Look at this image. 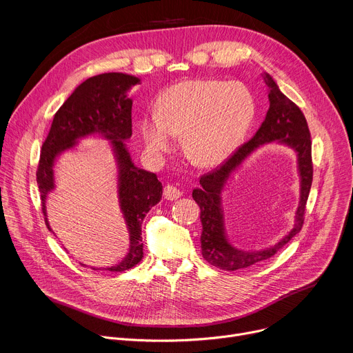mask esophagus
<instances>
[{
	"mask_svg": "<svg viewBox=\"0 0 353 353\" xmlns=\"http://www.w3.org/2000/svg\"><path fill=\"white\" fill-rule=\"evenodd\" d=\"M163 195H165V198H166L168 201H174V199L180 198V196L183 195V192H181V190H179L177 187L168 184V185L165 187V190H163Z\"/></svg>",
	"mask_w": 353,
	"mask_h": 353,
	"instance_id": "1",
	"label": "esophagus"
}]
</instances>
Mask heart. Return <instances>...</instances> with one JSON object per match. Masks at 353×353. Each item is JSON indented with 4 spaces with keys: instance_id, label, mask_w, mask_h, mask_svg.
I'll use <instances>...</instances> for the list:
<instances>
[{
    "instance_id": "b5f03b06",
    "label": "heart",
    "mask_w": 353,
    "mask_h": 353,
    "mask_svg": "<svg viewBox=\"0 0 353 353\" xmlns=\"http://www.w3.org/2000/svg\"><path fill=\"white\" fill-rule=\"evenodd\" d=\"M256 116V97L240 81L192 79L170 86L157 113L145 116L139 132L148 152L161 158L183 137L185 157L198 166L225 162Z\"/></svg>"
}]
</instances>
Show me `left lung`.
<instances>
[{
    "label": "left lung",
    "mask_w": 353,
    "mask_h": 353,
    "mask_svg": "<svg viewBox=\"0 0 353 353\" xmlns=\"http://www.w3.org/2000/svg\"><path fill=\"white\" fill-rule=\"evenodd\" d=\"M264 82L268 86L270 109L254 137L241 145L236 152L215 170L199 179V187L192 190V198L201 210V253L214 267L225 271H236L253 267L271 259L303 226V215L313 181L312 139L307 121L301 110L279 89L274 78L264 72ZM276 141L290 147L296 154L298 172L301 179L299 205L295 213L294 228L274 246L261 250H241L227 239L224 229V214L221 207V192L231 174L252 154L267 143Z\"/></svg>",
    "instance_id": "1"
}]
</instances>
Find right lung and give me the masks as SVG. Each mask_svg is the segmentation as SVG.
Instances as JSON below:
<instances>
[{"mask_svg":"<svg viewBox=\"0 0 353 353\" xmlns=\"http://www.w3.org/2000/svg\"><path fill=\"white\" fill-rule=\"evenodd\" d=\"M139 82V78L123 72L100 74L86 79L77 86L59 109L41 146L36 177L44 222L48 230L53 232L48 223L46 205L48 194L56 188L54 168L59 158L67 150L75 149L83 138L100 137L109 141L117 166V198L128 230L130 247L120 263L106 268L90 267L92 270L121 272L142 260L141 225L150 208L162 198L163 187L158 176L137 168L125 143L132 135V99H130L128 92Z\"/></svg>","mask_w":353,"mask_h":353,"instance_id":"obj_1","label":"right lung"}]
</instances>
